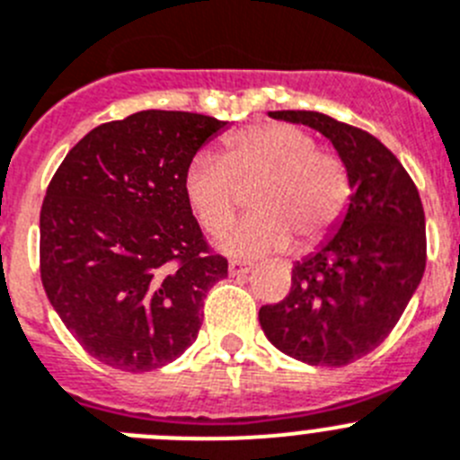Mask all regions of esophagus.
Here are the masks:
<instances>
[{
  "label": "esophagus",
  "mask_w": 460,
  "mask_h": 460,
  "mask_svg": "<svg viewBox=\"0 0 460 460\" xmlns=\"http://www.w3.org/2000/svg\"><path fill=\"white\" fill-rule=\"evenodd\" d=\"M252 263H245V261H229V275L238 277V275H247L252 272Z\"/></svg>",
  "instance_id": "1"
}]
</instances>
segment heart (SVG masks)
<instances>
[{
	"instance_id": "b5f03b06",
	"label": "heart",
	"mask_w": 460,
	"mask_h": 460,
	"mask_svg": "<svg viewBox=\"0 0 460 460\" xmlns=\"http://www.w3.org/2000/svg\"><path fill=\"white\" fill-rule=\"evenodd\" d=\"M185 197L210 234L234 222L240 190L259 185L252 199L254 217L220 238L234 256L318 245L341 220L350 183L341 160L316 151L307 132L287 123H259L222 144V155H197L185 172Z\"/></svg>"
}]
</instances>
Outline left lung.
Returning <instances> with one entry per match:
<instances>
[{
    "instance_id": "obj_1",
    "label": "left lung",
    "mask_w": 460,
    "mask_h": 460,
    "mask_svg": "<svg viewBox=\"0 0 460 460\" xmlns=\"http://www.w3.org/2000/svg\"><path fill=\"white\" fill-rule=\"evenodd\" d=\"M277 121L321 132L349 173L339 225L293 263L291 293L259 309L261 330L284 355L316 367H343L392 332L426 266L420 192L383 142L321 111H268Z\"/></svg>"
}]
</instances>
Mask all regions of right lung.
<instances>
[{"label":"right lung","instance_id":"1","mask_svg":"<svg viewBox=\"0 0 460 460\" xmlns=\"http://www.w3.org/2000/svg\"><path fill=\"white\" fill-rule=\"evenodd\" d=\"M229 128L146 110L102 123L57 169L40 208V279L91 358L142 374L197 339L204 297L226 277L185 197V172Z\"/></svg>","mask_w":460,"mask_h":460}]
</instances>
